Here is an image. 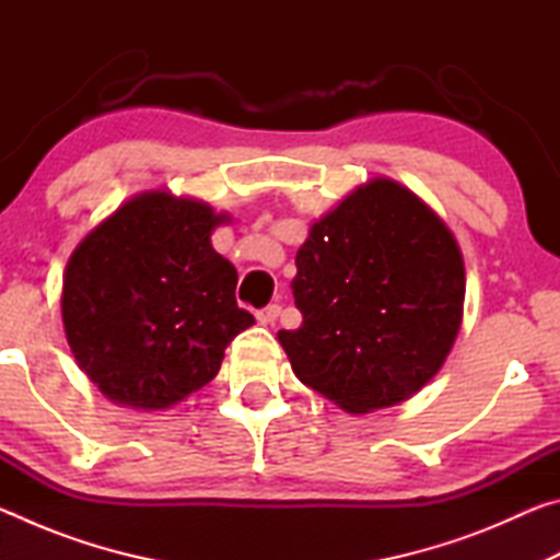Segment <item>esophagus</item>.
<instances>
[{"label": "esophagus", "instance_id": "1", "mask_svg": "<svg viewBox=\"0 0 560 560\" xmlns=\"http://www.w3.org/2000/svg\"><path fill=\"white\" fill-rule=\"evenodd\" d=\"M279 314H281L279 303H269V306H264L261 311H257V318L261 320V324H273V320L279 318Z\"/></svg>", "mask_w": 560, "mask_h": 560}]
</instances>
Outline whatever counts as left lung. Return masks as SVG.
Returning <instances> with one entry per match:
<instances>
[{
  "label": "left lung",
  "instance_id": "left-lung-1",
  "mask_svg": "<svg viewBox=\"0 0 560 560\" xmlns=\"http://www.w3.org/2000/svg\"><path fill=\"white\" fill-rule=\"evenodd\" d=\"M296 269L303 320L279 343L311 390L358 415L407 400L440 371L462 326L464 261L410 189L358 187L311 226Z\"/></svg>",
  "mask_w": 560,
  "mask_h": 560
}]
</instances>
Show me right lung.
I'll list each match as a JSON object with an SVG mask.
<instances>
[{"label":"right lung","mask_w":560,"mask_h":560,"mask_svg":"<svg viewBox=\"0 0 560 560\" xmlns=\"http://www.w3.org/2000/svg\"><path fill=\"white\" fill-rule=\"evenodd\" d=\"M224 217L167 192L140 195L79 244L61 314L71 353L113 402L163 410L217 375L254 324L236 269L212 249Z\"/></svg>","instance_id":"add662e5"}]
</instances>
